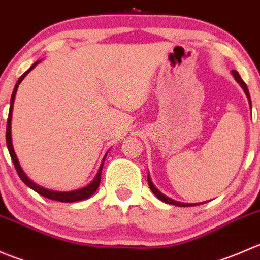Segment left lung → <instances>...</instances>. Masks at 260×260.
<instances>
[{"mask_svg": "<svg viewBox=\"0 0 260 260\" xmlns=\"http://www.w3.org/2000/svg\"><path fill=\"white\" fill-rule=\"evenodd\" d=\"M232 73H233V75H234L235 80H237L238 83L240 84V86H242V88L244 89V91H245L246 96H248V99H249V103H250V95H249V90H248V86H246V84L244 83V80L242 79V78H240L239 73H238V72H235V70H233ZM250 104H251V103H250ZM147 180H148V185H149V188H151V190H152V192H153L154 195H156L157 198L159 199V200H161V201H164V203L171 204V205H176V206H195V205H200V204H185V203H179V201H175V200H172V199L167 198L166 195H164V193H161V192H159L158 190H157V188H156V186L153 185V182H152L151 179H149V176L147 177Z\"/></svg>", "mask_w": 260, "mask_h": 260, "instance_id": "left-lung-1", "label": "left lung"}]
</instances>
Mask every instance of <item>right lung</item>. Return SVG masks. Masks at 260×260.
<instances>
[{
  "mask_svg": "<svg viewBox=\"0 0 260 260\" xmlns=\"http://www.w3.org/2000/svg\"><path fill=\"white\" fill-rule=\"evenodd\" d=\"M40 61H41V60H39V61L34 62V64L30 67V69L26 70V72L23 73V74L21 75L20 78H18L16 85H15L14 91H12L11 102H10L9 118H7V127H6V143H7V148H9L10 156H11L12 162H14L15 169H16V171H17L18 176H20V179L22 180L23 182H25L26 185L28 186V187H31L34 191H36V192H38V193H40L41 196H44V198H48V199H50V200L60 201V203H75V201L85 200V199L90 198V196L93 195L94 192H95L96 188L99 187V183H101V176H102V169H103L104 159H106L107 153H108V152H107L106 156L103 157V161H102L101 167H99L98 172H96V175H95V177H94V180L91 181V182L89 183L88 186H85V187H83V188H79V190L67 191V192H61V191L48 190V188H44V187H41V186L36 185L35 182H32V181H31L27 176H26L25 172L22 171V169H21L20 164H18L17 156H16V153H15V151H14V146H12V138H11V119H12V109H14V102H15V96H16V91H17V88H18V84H20L21 81L23 80V78H25L26 75H27L28 73H30L31 70H32L34 68H35L36 65H38Z\"/></svg>",
  "mask_w": 260,
  "mask_h": 260,
  "instance_id": "right-lung-1",
  "label": "right lung"
}]
</instances>
